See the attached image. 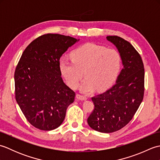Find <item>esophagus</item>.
<instances>
[{"mask_svg":"<svg viewBox=\"0 0 160 160\" xmlns=\"http://www.w3.org/2000/svg\"><path fill=\"white\" fill-rule=\"evenodd\" d=\"M76 98L78 100H86L87 99V98L86 96H82V95H80V94H77Z\"/></svg>","mask_w":160,"mask_h":160,"instance_id":"34e87169","label":"esophagus"}]
</instances>
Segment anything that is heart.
Listing matches in <instances>:
<instances>
[{
  "label": "heart",
  "mask_w": 160,
  "mask_h": 160,
  "mask_svg": "<svg viewBox=\"0 0 160 160\" xmlns=\"http://www.w3.org/2000/svg\"><path fill=\"white\" fill-rule=\"evenodd\" d=\"M71 58L59 60L60 72L72 89L79 86L84 72L86 78L81 90L84 93H90L96 88L98 91L108 89L116 80L121 67L117 50L94 43L78 47L71 53Z\"/></svg>",
  "instance_id": "b5f03b06"
}]
</instances>
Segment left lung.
I'll use <instances>...</instances> for the list:
<instances>
[{
  "instance_id": "1",
  "label": "left lung",
  "mask_w": 160,
  "mask_h": 160,
  "mask_svg": "<svg viewBox=\"0 0 160 160\" xmlns=\"http://www.w3.org/2000/svg\"><path fill=\"white\" fill-rule=\"evenodd\" d=\"M107 39L117 47L124 67L115 84L91 98L94 108L87 122L94 130L108 133L125 127L143 100L144 68L140 53L130 42L117 36Z\"/></svg>"
}]
</instances>
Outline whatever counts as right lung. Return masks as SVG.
I'll return each instance as SVG.
<instances>
[{"label":"right lung","mask_w":160,"mask_h":160,"mask_svg":"<svg viewBox=\"0 0 160 160\" xmlns=\"http://www.w3.org/2000/svg\"><path fill=\"white\" fill-rule=\"evenodd\" d=\"M79 40L57 33L39 36L24 51L14 73L15 97L28 121L42 131L61 125L76 93L63 82L60 57Z\"/></svg>","instance_id":"1"}]
</instances>
